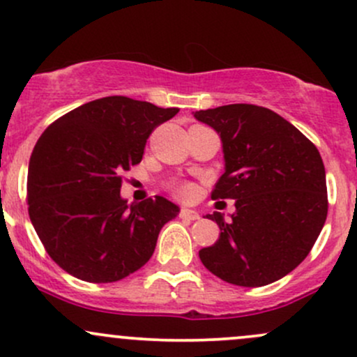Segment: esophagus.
Segmentation results:
<instances>
[{"label": "esophagus", "instance_id": "esophagus-1", "mask_svg": "<svg viewBox=\"0 0 357 357\" xmlns=\"http://www.w3.org/2000/svg\"><path fill=\"white\" fill-rule=\"evenodd\" d=\"M179 216L184 220H190V221H196L199 220V213L195 211V210H188V208H183L181 211H179Z\"/></svg>", "mask_w": 357, "mask_h": 357}]
</instances>
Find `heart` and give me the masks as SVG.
I'll return each mask as SVG.
<instances>
[{
  "mask_svg": "<svg viewBox=\"0 0 357 357\" xmlns=\"http://www.w3.org/2000/svg\"><path fill=\"white\" fill-rule=\"evenodd\" d=\"M173 190L179 198H190L192 195V186L190 183H176L173 186Z\"/></svg>",
  "mask_w": 357,
  "mask_h": 357,
  "instance_id": "b5f03b06",
  "label": "heart"
}]
</instances>
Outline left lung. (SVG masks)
I'll list each match as a JSON object with an SVG mask.
<instances>
[{
  "label": "left lung",
  "mask_w": 357,
  "mask_h": 357,
  "mask_svg": "<svg viewBox=\"0 0 357 357\" xmlns=\"http://www.w3.org/2000/svg\"><path fill=\"white\" fill-rule=\"evenodd\" d=\"M218 132L225 173L213 199H235L216 221L220 238L199 250L213 275L240 287L268 285L309 255L327 218L326 169L317 147L273 110L252 104L198 110Z\"/></svg>",
  "instance_id": "left-lung-1"
}]
</instances>
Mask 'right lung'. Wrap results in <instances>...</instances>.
Masks as SVG:
<instances>
[{"label": "right lung", "instance_id": "obj_1", "mask_svg": "<svg viewBox=\"0 0 357 357\" xmlns=\"http://www.w3.org/2000/svg\"><path fill=\"white\" fill-rule=\"evenodd\" d=\"M179 109L124 96L97 99L56 119L28 165V213L56 265L93 284L117 282L153 257L179 206L162 196L127 203L122 173L139 165L147 137Z\"/></svg>", "mask_w": 357, "mask_h": 357}]
</instances>
